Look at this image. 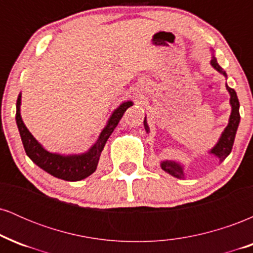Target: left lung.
Listing matches in <instances>:
<instances>
[{
    "label": "left lung",
    "instance_id": "8db88e82",
    "mask_svg": "<svg viewBox=\"0 0 253 253\" xmlns=\"http://www.w3.org/2000/svg\"><path fill=\"white\" fill-rule=\"evenodd\" d=\"M211 64L216 71L221 72L223 76H227V75H226V72L222 70L221 66L217 64L215 57L211 58ZM226 88H227L229 95H231V100H229V103H231V106H232L231 117H229L227 127H226L225 130L222 132V134H221V136H220L217 144L211 150V153H213V155H215L217 158H219L220 163L225 161L226 157L231 153L232 147H233L234 138H236L238 126H239V123H240L239 100H238L236 90L229 88L227 84H226ZM144 126H145V129H146V132H149V126H147L146 118H145V120H144ZM161 167H162V169H163L164 171H167L168 173H170V175H172L173 177H177V178H184L183 168L178 163H176V162L164 161V162H162Z\"/></svg>",
    "mask_w": 253,
    "mask_h": 253
}]
</instances>
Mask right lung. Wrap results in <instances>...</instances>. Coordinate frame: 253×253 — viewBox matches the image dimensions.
<instances>
[{"instance_id":"obj_1","label":"right lung","mask_w":253,"mask_h":253,"mask_svg":"<svg viewBox=\"0 0 253 253\" xmlns=\"http://www.w3.org/2000/svg\"><path fill=\"white\" fill-rule=\"evenodd\" d=\"M20 104H21V94L19 95L16 101V125L19 128L20 135H21L22 144H24L25 151L27 156L36 163L38 167L42 168L50 175L57 177V178L64 179V181H81L86 178L96 170L98 159H100L101 152H102L104 145L113 133L115 127L118 126L119 121L123 118L124 113L128 107L132 106V101H127L120 104V107L114 110L112 117L109 118L108 124L104 127L100 136H98L96 144L90 149L88 152L82 155H70L63 156L58 153H52L46 151L43 147L36 140L30 130L25 126L24 121L20 114Z\"/></svg>"}]
</instances>
